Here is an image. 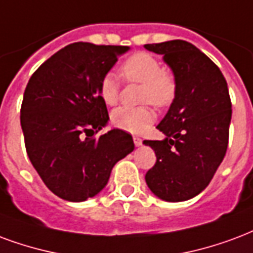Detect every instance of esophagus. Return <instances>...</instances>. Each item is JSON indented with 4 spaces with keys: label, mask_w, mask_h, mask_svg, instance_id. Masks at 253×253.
I'll return each instance as SVG.
<instances>
[{
    "label": "esophagus",
    "mask_w": 253,
    "mask_h": 253,
    "mask_svg": "<svg viewBox=\"0 0 253 253\" xmlns=\"http://www.w3.org/2000/svg\"><path fill=\"white\" fill-rule=\"evenodd\" d=\"M134 143H135V146H141L142 139L141 138H138V136H134Z\"/></svg>",
    "instance_id": "34e87169"
}]
</instances>
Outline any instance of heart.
Instances as JSON below:
<instances>
[{
  "mask_svg": "<svg viewBox=\"0 0 253 253\" xmlns=\"http://www.w3.org/2000/svg\"><path fill=\"white\" fill-rule=\"evenodd\" d=\"M121 74L128 82L142 83L141 102H150L155 106H166L175 95L174 75L162 68L155 56L138 52L127 57L121 65ZM121 83L117 75L106 74L99 82V95L106 104H117ZM155 114L150 107H119L111 114L114 126L131 134H141L154 122Z\"/></svg>",
  "mask_w": 253,
  "mask_h": 253,
  "instance_id": "obj_1",
  "label": "heart"
}]
</instances>
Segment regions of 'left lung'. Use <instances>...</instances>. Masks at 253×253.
Wrapping results in <instances>:
<instances>
[{
    "instance_id": "obj_1",
    "label": "left lung",
    "mask_w": 253,
    "mask_h": 253,
    "mask_svg": "<svg viewBox=\"0 0 253 253\" xmlns=\"http://www.w3.org/2000/svg\"><path fill=\"white\" fill-rule=\"evenodd\" d=\"M145 48L164 56L175 79L173 103L157 126L166 138L143 142L157 155L146 184L161 200L186 201L207 188L225 157L232 118L229 91L220 68L188 41Z\"/></svg>"
}]
</instances>
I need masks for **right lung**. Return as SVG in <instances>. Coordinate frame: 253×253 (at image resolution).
<instances>
[{
    "label": "right lung",
    "instance_id": "right-lung-1",
    "mask_svg": "<svg viewBox=\"0 0 253 253\" xmlns=\"http://www.w3.org/2000/svg\"><path fill=\"white\" fill-rule=\"evenodd\" d=\"M128 46L74 42L56 52L28 82L21 128L33 168L57 197L80 203L107 185L114 165L134 150L128 132L107 125L99 82Z\"/></svg>",
    "mask_w": 253,
    "mask_h": 253
}]
</instances>
